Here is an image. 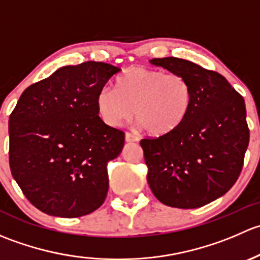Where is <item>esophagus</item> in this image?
Returning <instances> with one entry per match:
<instances>
[{
  "label": "esophagus",
  "instance_id": "obj_1",
  "mask_svg": "<svg viewBox=\"0 0 260 260\" xmlns=\"http://www.w3.org/2000/svg\"><path fill=\"white\" fill-rule=\"evenodd\" d=\"M137 141H138V137H137V136L132 135V133H129V132L125 133V142L132 143V142H137Z\"/></svg>",
  "mask_w": 260,
  "mask_h": 260
}]
</instances>
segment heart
<instances>
[{
    "mask_svg": "<svg viewBox=\"0 0 260 260\" xmlns=\"http://www.w3.org/2000/svg\"><path fill=\"white\" fill-rule=\"evenodd\" d=\"M192 101V89L182 75L133 68L117 78L115 89L99 90L96 112L107 125L119 127L135 111L138 127L161 137L181 127Z\"/></svg>",
    "mask_w": 260,
    "mask_h": 260,
    "instance_id": "1",
    "label": "heart"
}]
</instances>
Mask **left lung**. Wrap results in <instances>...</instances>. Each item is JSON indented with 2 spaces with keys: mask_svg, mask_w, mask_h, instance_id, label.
Listing matches in <instances>:
<instances>
[{
  "mask_svg": "<svg viewBox=\"0 0 260 260\" xmlns=\"http://www.w3.org/2000/svg\"><path fill=\"white\" fill-rule=\"evenodd\" d=\"M149 62L185 77L193 101L174 133L140 142L147 181L165 205L201 208L226 193L242 172L249 145L245 103L221 74L195 62L179 57Z\"/></svg>",
  "mask_w": 260,
  "mask_h": 260,
  "instance_id": "1",
  "label": "left lung"
}]
</instances>
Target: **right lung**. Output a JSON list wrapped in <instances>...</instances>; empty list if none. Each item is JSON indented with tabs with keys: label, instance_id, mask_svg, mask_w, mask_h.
Masks as SVG:
<instances>
[{
	"label": "right lung",
	"instance_id": "add662e5",
	"mask_svg": "<svg viewBox=\"0 0 260 260\" xmlns=\"http://www.w3.org/2000/svg\"><path fill=\"white\" fill-rule=\"evenodd\" d=\"M119 68L85 61L25 89L10 115V169L23 195L52 216L79 217L102 206L107 165L124 133L96 112V95Z\"/></svg>",
	"mask_w": 260,
	"mask_h": 260
}]
</instances>
